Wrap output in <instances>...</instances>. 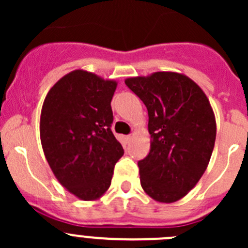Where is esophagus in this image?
<instances>
[{
	"label": "esophagus",
	"mask_w": 248,
	"mask_h": 248,
	"mask_svg": "<svg viewBox=\"0 0 248 248\" xmlns=\"http://www.w3.org/2000/svg\"><path fill=\"white\" fill-rule=\"evenodd\" d=\"M132 138H133V136H127L124 139H126L127 142H129V141H131V140H132Z\"/></svg>",
	"instance_id": "obj_1"
}]
</instances>
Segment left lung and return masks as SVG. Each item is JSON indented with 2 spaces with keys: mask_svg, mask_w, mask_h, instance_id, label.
Here are the masks:
<instances>
[{
  "mask_svg": "<svg viewBox=\"0 0 248 248\" xmlns=\"http://www.w3.org/2000/svg\"><path fill=\"white\" fill-rule=\"evenodd\" d=\"M124 82L149 112L150 152L138 162L142 189L158 202L180 201L198 184L214 151L211 104L197 82L177 72H155Z\"/></svg>",
  "mask_w": 248,
  "mask_h": 248,
  "instance_id": "obj_1",
  "label": "left lung"
}]
</instances>
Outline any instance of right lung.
<instances>
[{
  "mask_svg": "<svg viewBox=\"0 0 248 248\" xmlns=\"http://www.w3.org/2000/svg\"><path fill=\"white\" fill-rule=\"evenodd\" d=\"M116 86V80L76 69L55 82L42 107L44 156L57 181L81 201H97L108 191L124 156L110 129Z\"/></svg>",
  "mask_w": 248,
  "mask_h": 248,
  "instance_id": "right-lung-1",
  "label": "right lung"
}]
</instances>
